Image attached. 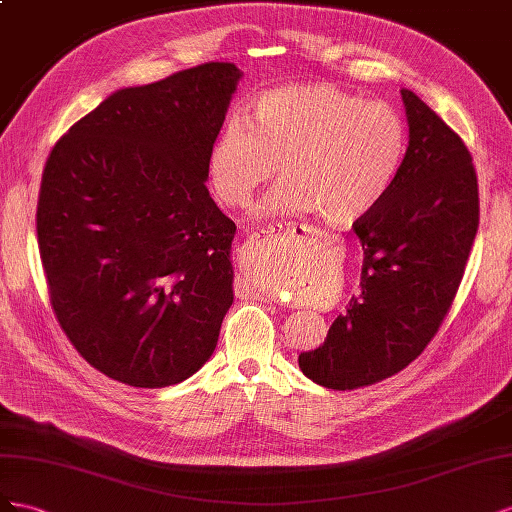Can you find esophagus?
I'll use <instances>...</instances> for the list:
<instances>
[{
    "instance_id": "esophagus-1",
    "label": "esophagus",
    "mask_w": 512,
    "mask_h": 512,
    "mask_svg": "<svg viewBox=\"0 0 512 512\" xmlns=\"http://www.w3.org/2000/svg\"><path fill=\"white\" fill-rule=\"evenodd\" d=\"M302 238V240H315L321 238V231H317L311 225H298V223H287V225H276V227H266V229H259L255 231L251 238H248V246L257 248L261 244H268L276 238ZM244 296H251L255 300H274L272 296L261 294V291H255L253 287H242Z\"/></svg>"
}]
</instances>
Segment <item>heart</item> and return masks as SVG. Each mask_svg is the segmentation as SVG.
Instances as JSON below:
<instances>
[{
	"instance_id": "1",
	"label": "heart",
	"mask_w": 512,
	"mask_h": 512,
	"mask_svg": "<svg viewBox=\"0 0 512 512\" xmlns=\"http://www.w3.org/2000/svg\"><path fill=\"white\" fill-rule=\"evenodd\" d=\"M407 128L384 102H367L330 83L287 85L261 94L251 118H231L208 154L214 191L244 208L281 165L283 182L268 193L266 214H313L354 225L371 214L403 167ZM253 285L285 294V264L259 257Z\"/></svg>"
}]
</instances>
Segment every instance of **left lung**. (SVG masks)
Listing matches in <instances>:
<instances>
[{"label":"left lung","mask_w":512,"mask_h":512,"mask_svg":"<svg viewBox=\"0 0 512 512\" xmlns=\"http://www.w3.org/2000/svg\"><path fill=\"white\" fill-rule=\"evenodd\" d=\"M410 145L390 193L354 223L360 294L298 364L315 384L354 390L403 371L442 326L478 231V180L461 137L401 90Z\"/></svg>","instance_id":"obj_1"}]
</instances>
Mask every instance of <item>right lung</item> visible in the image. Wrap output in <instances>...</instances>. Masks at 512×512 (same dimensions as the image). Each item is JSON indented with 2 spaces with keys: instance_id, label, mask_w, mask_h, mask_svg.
Instances as JSON below:
<instances>
[{
  "instance_id": "obj_1",
  "label": "right lung",
  "mask_w": 512,
  "mask_h": 512,
  "mask_svg": "<svg viewBox=\"0 0 512 512\" xmlns=\"http://www.w3.org/2000/svg\"><path fill=\"white\" fill-rule=\"evenodd\" d=\"M240 79L210 62L124 87L47 158L36 231L51 306L115 382L180 384L214 352L236 223L208 193V154Z\"/></svg>"
}]
</instances>
